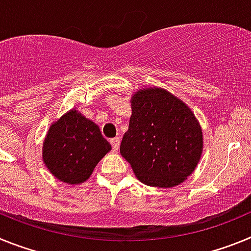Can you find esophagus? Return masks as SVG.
<instances>
[{"instance_id":"1","label":"esophagus","mask_w":251,"mask_h":251,"mask_svg":"<svg viewBox=\"0 0 251 251\" xmlns=\"http://www.w3.org/2000/svg\"><path fill=\"white\" fill-rule=\"evenodd\" d=\"M110 145H112L113 150L118 151L119 145H121V139H119L118 137H115V138H112V139H110Z\"/></svg>"}]
</instances>
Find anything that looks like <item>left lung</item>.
Masks as SVG:
<instances>
[{"label": "left lung", "mask_w": 251, "mask_h": 251, "mask_svg": "<svg viewBox=\"0 0 251 251\" xmlns=\"http://www.w3.org/2000/svg\"><path fill=\"white\" fill-rule=\"evenodd\" d=\"M201 153L202 132L185 103L158 88L133 95L121 154L141 182L174 187L194 172Z\"/></svg>", "instance_id": "obj_1"}]
</instances>
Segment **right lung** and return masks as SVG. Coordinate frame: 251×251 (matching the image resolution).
<instances>
[{
	"label": "right lung",
	"instance_id": "right-lung-1",
	"mask_svg": "<svg viewBox=\"0 0 251 251\" xmlns=\"http://www.w3.org/2000/svg\"><path fill=\"white\" fill-rule=\"evenodd\" d=\"M112 150L95 123L76 110L52 124L44 142V162L60 181L77 185L89 178L101 157Z\"/></svg>",
	"mask_w": 251,
	"mask_h": 251
}]
</instances>
